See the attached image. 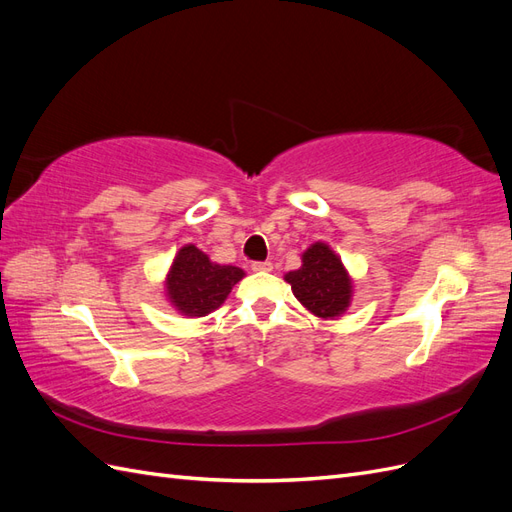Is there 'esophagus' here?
Returning a JSON list of instances; mask_svg holds the SVG:
<instances>
[{
	"mask_svg": "<svg viewBox=\"0 0 512 512\" xmlns=\"http://www.w3.org/2000/svg\"><path fill=\"white\" fill-rule=\"evenodd\" d=\"M252 271H256V273H269V271H273V262H269V260H265V262H252Z\"/></svg>",
	"mask_w": 512,
	"mask_h": 512,
	"instance_id": "1",
	"label": "esophagus"
}]
</instances>
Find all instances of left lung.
Masks as SVG:
<instances>
[{"mask_svg":"<svg viewBox=\"0 0 512 512\" xmlns=\"http://www.w3.org/2000/svg\"><path fill=\"white\" fill-rule=\"evenodd\" d=\"M284 280L307 312L322 320H337L352 303V277L342 258L324 241L309 245L301 254V267L288 271Z\"/></svg>","mask_w":512,"mask_h":512,"instance_id":"1","label":"left lung"}]
</instances>
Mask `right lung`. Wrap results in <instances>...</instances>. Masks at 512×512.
I'll list each match as a JSON object with an SVG mask.
<instances>
[{
	"label": "right lung",
	"instance_id": "obj_1",
	"mask_svg": "<svg viewBox=\"0 0 512 512\" xmlns=\"http://www.w3.org/2000/svg\"><path fill=\"white\" fill-rule=\"evenodd\" d=\"M243 277V269L218 265L194 243H188L175 254L166 273L164 297L181 316L203 318L226 301L232 286Z\"/></svg>",
	"mask_w": 512,
	"mask_h": 512
}]
</instances>
